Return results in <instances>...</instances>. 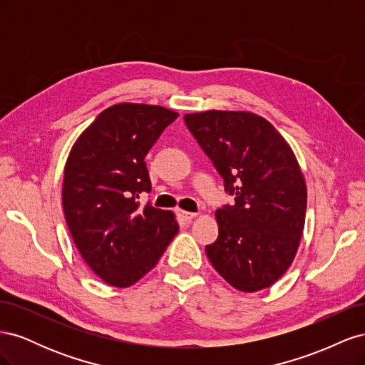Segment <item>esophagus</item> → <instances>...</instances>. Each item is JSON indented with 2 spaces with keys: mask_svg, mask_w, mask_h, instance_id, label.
<instances>
[{
  "mask_svg": "<svg viewBox=\"0 0 365 365\" xmlns=\"http://www.w3.org/2000/svg\"><path fill=\"white\" fill-rule=\"evenodd\" d=\"M178 216L182 219V220H185V222H189V220H192L193 217H196V213H192V212H185V210H178Z\"/></svg>",
  "mask_w": 365,
  "mask_h": 365,
  "instance_id": "34e87169",
  "label": "esophagus"
}]
</instances>
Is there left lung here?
Wrapping results in <instances>:
<instances>
[{"mask_svg":"<svg viewBox=\"0 0 365 365\" xmlns=\"http://www.w3.org/2000/svg\"><path fill=\"white\" fill-rule=\"evenodd\" d=\"M184 120L235 196L216 210L219 236L205 247L208 260L239 291L269 288L292 264L304 228L306 181L291 146L248 111L212 109Z\"/></svg>","mask_w":365,"mask_h":365,"instance_id":"8db88e82","label":"left lung"}]
</instances>
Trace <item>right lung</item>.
Wrapping results in <instances>:
<instances>
[{"label":"right lung","mask_w":365,"mask_h":365,"mask_svg":"<svg viewBox=\"0 0 365 365\" xmlns=\"http://www.w3.org/2000/svg\"><path fill=\"white\" fill-rule=\"evenodd\" d=\"M176 117L157 105L109 106L65 163L62 205L74 245L115 288H128L155 267L180 230L169 210L138 201L152 190L145 157Z\"/></svg>","instance_id":"obj_1"}]
</instances>
